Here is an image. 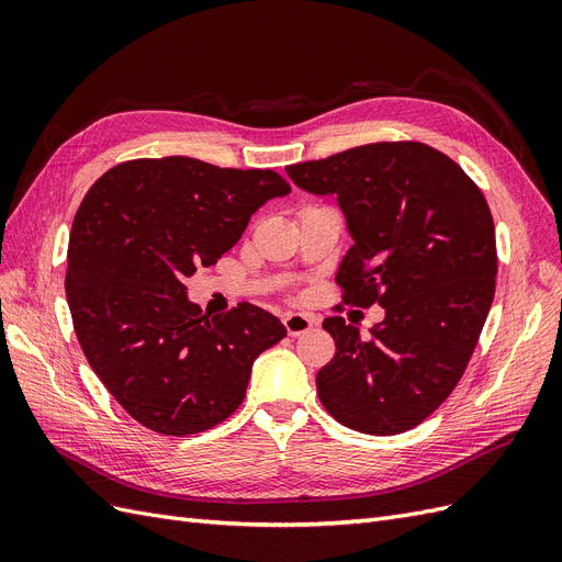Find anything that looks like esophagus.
<instances>
[{
    "label": "esophagus",
    "mask_w": 562,
    "mask_h": 562,
    "mask_svg": "<svg viewBox=\"0 0 562 562\" xmlns=\"http://www.w3.org/2000/svg\"><path fill=\"white\" fill-rule=\"evenodd\" d=\"M282 324H284V329H286L289 336H301V334H305V331H311L315 322H313V317H307V315L289 313V315H284Z\"/></svg>",
    "instance_id": "esophagus-1"
}]
</instances>
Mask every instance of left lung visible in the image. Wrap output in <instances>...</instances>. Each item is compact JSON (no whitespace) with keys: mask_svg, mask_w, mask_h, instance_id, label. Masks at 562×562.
I'll return each instance as SVG.
<instances>
[{"mask_svg":"<svg viewBox=\"0 0 562 562\" xmlns=\"http://www.w3.org/2000/svg\"><path fill=\"white\" fill-rule=\"evenodd\" d=\"M307 193L338 198L355 245L342 303L385 307L361 338L327 317L336 355L317 394L350 429L392 437L437 411L472 359L495 296V224L481 189L423 142H375L286 168Z\"/></svg>","mask_w":562,"mask_h":562,"instance_id":"obj_1","label":"left lung"}]
</instances>
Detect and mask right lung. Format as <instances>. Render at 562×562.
I'll return each instance as SVG.
<instances>
[{"instance_id":"1","label":"right lung","mask_w":562,"mask_h":562,"mask_svg":"<svg viewBox=\"0 0 562 562\" xmlns=\"http://www.w3.org/2000/svg\"><path fill=\"white\" fill-rule=\"evenodd\" d=\"M289 191L273 170L166 156L121 162L86 193L67 247L69 313L90 369L139 425L187 437L224 423L255 359L286 336L251 303L203 315L184 282Z\"/></svg>"}]
</instances>
